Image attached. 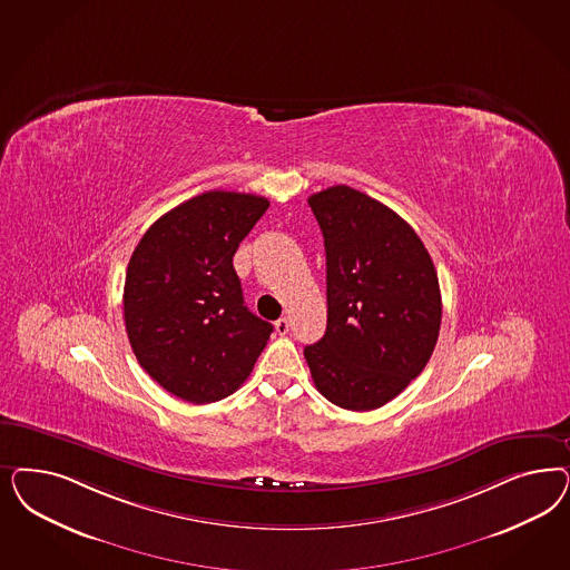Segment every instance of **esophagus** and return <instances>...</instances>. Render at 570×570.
<instances>
[{"mask_svg":"<svg viewBox=\"0 0 570 570\" xmlns=\"http://www.w3.org/2000/svg\"><path fill=\"white\" fill-rule=\"evenodd\" d=\"M275 330L278 335H287L289 333V321L285 316H281L275 323Z\"/></svg>","mask_w":570,"mask_h":570,"instance_id":"1","label":"esophagus"}]
</instances>
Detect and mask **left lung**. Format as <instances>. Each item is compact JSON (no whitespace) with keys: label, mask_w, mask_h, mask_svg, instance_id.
I'll return each mask as SVG.
<instances>
[{"label":"left lung","mask_w":570,"mask_h":570,"mask_svg":"<svg viewBox=\"0 0 570 570\" xmlns=\"http://www.w3.org/2000/svg\"><path fill=\"white\" fill-rule=\"evenodd\" d=\"M325 239L327 331L304 348L316 390L373 411L428 365L441 331L432 257L406 222L346 184L308 199Z\"/></svg>","instance_id":"obj_1"}]
</instances>
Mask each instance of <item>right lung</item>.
I'll return each mask as SVG.
<instances>
[{
  "label": "right lung",
  "instance_id": "right-lung-1",
  "mask_svg": "<svg viewBox=\"0 0 570 570\" xmlns=\"http://www.w3.org/2000/svg\"><path fill=\"white\" fill-rule=\"evenodd\" d=\"M268 199L209 190L155 222L129 257L124 318L148 375L207 404L249 377L273 325L247 311L233 256Z\"/></svg>",
  "mask_w": 570,
  "mask_h": 570
}]
</instances>
